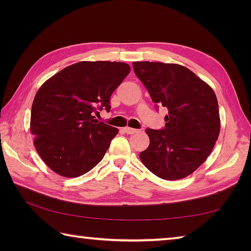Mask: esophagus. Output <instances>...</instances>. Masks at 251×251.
<instances>
[{
  "label": "esophagus",
  "instance_id": "34e87169",
  "mask_svg": "<svg viewBox=\"0 0 251 251\" xmlns=\"http://www.w3.org/2000/svg\"><path fill=\"white\" fill-rule=\"evenodd\" d=\"M123 130H124L126 134H128V135H132V134H136V132H138L137 129L130 128V127H125V128H123Z\"/></svg>",
  "mask_w": 251,
  "mask_h": 251
}]
</instances>
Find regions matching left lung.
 Wrapping results in <instances>:
<instances>
[{
	"instance_id": "8db88e82",
	"label": "left lung",
	"mask_w": 251,
	"mask_h": 251,
	"mask_svg": "<svg viewBox=\"0 0 251 251\" xmlns=\"http://www.w3.org/2000/svg\"><path fill=\"white\" fill-rule=\"evenodd\" d=\"M138 78L152 101L166 106L165 127L147 128L143 165L157 177L178 180L194 173L209 156L220 132L219 105L209 85L176 63L132 62Z\"/></svg>"
}]
</instances>
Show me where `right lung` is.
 <instances>
[{
    "label": "right lung",
    "mask_w": 251,
    "mask_h": 251,
    "mask_svg": "<svg viewBox=\"0 0 251 251\" xmlns=\"http://www.w3.org/2000/svg\"><path fill=\"white\" fill-rule=\"evenodd\" d=\"M130 72L124 62L81 61L42 85L31 109L30 130L41 158L67 178L93 169L119 129L95 120L110 111L112 93Z\"/></svg>",
    "instance_id": "1"
}]
</instances>
